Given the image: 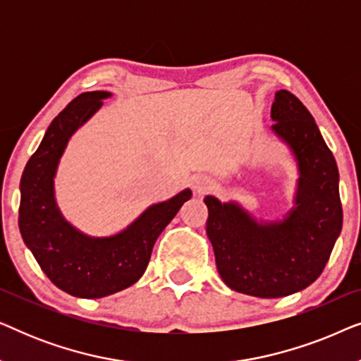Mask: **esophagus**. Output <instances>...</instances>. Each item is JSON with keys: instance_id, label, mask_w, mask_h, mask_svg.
Returning a JSON list of instances; mask_svg holds the SVG:
<instances>
[{"instance_id": "1", "label": "esophagus", "mask_w": 361, "mask_h": 361, "mask_svg": "<svg viewBox=\"0 0 361 361\" xmlns=\"http://www.w3.org/2000/svg\"><path fill=\"white\" fill-rule=\"evenodd\" d=\"M192 185H194V190L197 194H205V192H209L212 187H214V180L207 176H199L195 177L194 182H192Z\"/></svg>"}]
</instances>
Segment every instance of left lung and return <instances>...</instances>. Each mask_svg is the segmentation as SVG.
<instances>
[{
  "instance_id": "8db88e82",
  "label": "left lung",
  "mask_w": 361,
  "mask_h": 361,
  "mask_svg": "<svg viewBox=\"0 0 361 361\" xmlns=\"http://www.w3.org/2000/svg\"><path fill=\"white\" fill-rule=\"evenodd\" d=\"M271 130L294 156V207L281 220H256L238 202L207 195V236L220 278L236 293L276 299L299 293L322 274L342 231L338 169L307 108L276 92Z\"/></svg>"
}]
</instances>
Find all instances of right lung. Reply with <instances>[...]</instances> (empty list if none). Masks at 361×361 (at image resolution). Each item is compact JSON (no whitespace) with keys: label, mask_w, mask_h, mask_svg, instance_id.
I'll return each mask as SVG.
<instances>
[{"label":"right lung","mask_w":361,"mask_h":361,"mask_svg":"<svg viewBox=\"0 0 361 361\" xmlns=\"http://www.w3.org/2000/svg\"><path fill=\"white\" fill-rule=\"evenodd\" d=\"M110 97V92H85L73 98L49 125L19 184L24 243L59 289L83 299L105 298L135 284L145 274L157 236L192 197V190L184 189L152 204L125 230L110 236H90L66 220L54 189L59 162L73 133Z\"/></svg>","instance_id":"1"}]
</instances>
